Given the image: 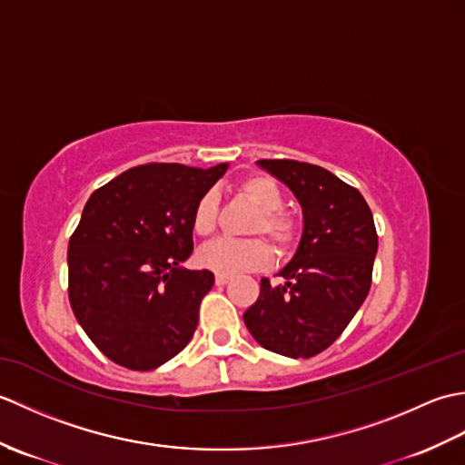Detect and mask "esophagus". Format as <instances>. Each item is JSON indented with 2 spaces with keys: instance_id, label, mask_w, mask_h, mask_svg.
I'll use <instances>...</instances> for the list:
<instances>
[{
  "instance_id": "34e87169",
  "label": "esophagus",
  "mask_w": 465,
  "mask_h": 465,
  "mask_svg": "<svg viewBox=\"0 0 465 465\" xmlns=\"http://www.w3.org/2000/svg\"><path fill=\"white\" fill-rule=\"evenodd\" d=\"M227 282H230V278H227V275H222V273L215 275V285H225Z\"/></svg>"
}]
</instances>
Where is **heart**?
<instances>
[{"label":"heart","mask_w":465,"mask_h":465,"mask_svg":"<svg viewBox=\"0 0 465 465\" xmlns=\"http://www.w3.org/2000/svg\"><path fill=\"white\" fill-rule=\"evenodd\" d=\"M240 193L260 210L252 223V233L270 235L282 252H288L295 242V222L282 212L283 195L280 185L272 177L253 173L238 183ZM217 223V197L213 192L203 193L197 200L192 213V227L197 235L207 238ZM200 263L203 268L222 275H238L243 272L263 270L273 260V252L260 238L252 240H215L200 250Z\"/></svg>","instance_id":"b5f03b06"}]
</instances>
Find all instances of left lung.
I'll return each instance as SVG.
<instances>
[{
    "instance_id": "1",
    "label": "left lung",
    "mask_w": 465,
    "mask_h": 465,
    "mask_svg": "<svg viewBox=\"0 0 465 465\" xmlns=\"http://www.w3.org/2000/svg\"><path fill=\"white\" fill-rule=\"evenodd\" d=\"M262 170L288 185L302 205L303 230L293 258L262 280L260 298L243 322L262 348L312 358L340 338L368 298L378 233L363 195L320 165L260 160Z\"/></svg>"
}]
</instances>
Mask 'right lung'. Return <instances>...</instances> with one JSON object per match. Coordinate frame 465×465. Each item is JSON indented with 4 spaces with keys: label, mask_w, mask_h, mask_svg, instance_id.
Listing matches in <instances>:
<instances>
[{
    "label": "right lung",
    "mask_w": 465,
    "mask_h": 465,
    "mask_svg": "<svg viewBox=\"0 0 465 465\" xmlns=\"http://www.w3.org/2000/svg\"><path fill=\"white\" fill-rule=\"evenodd\" d=\"M227 163L137 165L87 200L69 238V303L100 351L150 371L180 353L197 328L210 270H185L197 200Z\"/></svg>",
    "instance_id": "add662e5"
}]
</instances>
